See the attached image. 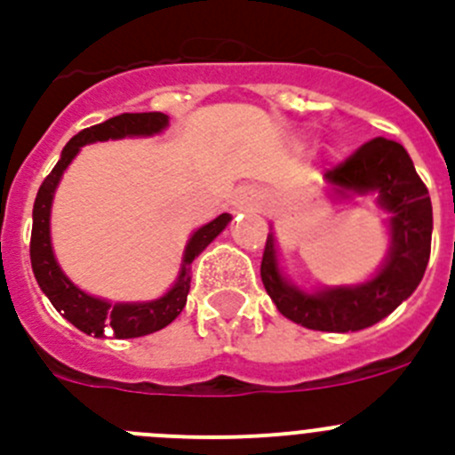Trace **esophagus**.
Here are the masks:
<instances>
[{
  "label": "esophagus",
  "mask_w": 455,
  "mask_h": 455,
  "mask_svg": "<svg viewBox=\"0 0 455 455\" xmlns=\"http://www.w3.org/2000/svg\"><path fill=\"white\" fill-rule=\"evenodd\" d=\"M235 204L239 209H259L262 207V200L257 198L255 193H239L235 198Z\"/></svg>",
  "instance_id": "34e87169"
}]
</instances>
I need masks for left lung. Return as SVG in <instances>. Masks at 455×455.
<instances>
[{"instance_id":"obj_1","label":"left lung","mask_w":455,"mask_h":455,"mask_svg":"<svg viewBox=\"0 0 455 455\" xmlns=\"http://www.w3.org/2000/svg\"><path fill=\"white\" fill-rule=\"evenodd\" d=\"M323 180L337 198L373 193L378 207L387 212L389 248L383 264L360 284L303 289L284 275L275 236L268 232L262 283L280 315L293 323L321 332L364 331L392 315L419 287L431 257V196L405 148L383 136L364 143Z\"/></svg>"}]
</instances>
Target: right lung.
Instances as JSON below:
<instances>
[{
	"label": "right lung",
	"instance_id": "1",
	"mask_svg": "<svg viewBox=\"0 0 455 455\" xmlns=\"http://www.w3.org/2000/svg\"><path fill=\"white\" fill-rule=\"evenodd\" d=\"M168 127V116L159 111L150 114H120L116 118H108L100 124L86 127L79 134L68 140L63 148L61 159L52 168V172L40 184L38 196L34 203V228H31V268H34L36 283L43 289L56 312H61L63 319L70 321L75 328L92 337H104L107 331L116 339H132V337H143L150 332L162 331L168 323L178 319L180 312L187 305L188 289H191V264L193 259L204 251V248L228 228L232 220L230 214H220L207 225L198 228L187 241L182 255V267H180L178 280L172 283L164 296L155 300H139V303H114V300L91 296L70 277L63 273L54 257L52 248V203L63 172L70 166L72 159L79 155L84 146L98 143V140H116V139H134V136H155L162 134Z\"/></svg>",
	"mask_w": 455,
	"mask_h": 455
}]
</instances>
